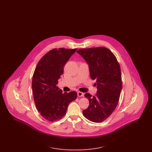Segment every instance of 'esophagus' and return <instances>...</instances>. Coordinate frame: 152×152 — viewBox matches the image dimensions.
<instances>
[{
  "instance_id": "1",
  "label": "esophagus",
  "mask_w": 152,
  "mask_h": 152,
  "mask_svg": "<svg viewBox=\"0 0 152 152\" xmlns=\"http://www.w3.org/2000/svg\"><path fill=\"white\" fill-rule=\"evenodd\" d=\"M84 93H83V92H77V96H79V97H82V96H84Z\"/></svg>"
}]
</instances>
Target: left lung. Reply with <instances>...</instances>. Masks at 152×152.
<instances>
[{
    "instance_id": "obj_1",
    "label": "left lung",
    "mask_w": 152,
    "mask_h": 152,
    "mask_svg": "<svg viewBox=\"0 0 152 152\" xmlns=\"http://www.w3.org/2000/svg\"><path fill=\"white\" fill-rule=\"evenodd\" d=\"M89 65L91 78L96 80L97 94L87 93L89 101L83 111L87 119L101 123L108 118L116 108L122 89L120 66L115 55L105 47L80 49L77 51Z\"/></svg>"
}]
</instances>
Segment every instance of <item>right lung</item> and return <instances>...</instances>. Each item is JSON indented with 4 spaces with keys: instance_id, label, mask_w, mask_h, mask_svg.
<instances>
[{
    "instance_id": "right-lung-1",
    "label": "right lung",
    "mask_w": 152,
    "mask_h": 152,
    "mask_svg": "<svg viewBox=\"0 0 152 152\" xmlns=\"http://www.w3.org/2000/svg\"><path fill=\"white\" fill-rule=\"evenodd\" d=\"M77 49H53L36 65L32 88L36 108L45 120L56 121L65 116L70 102L77 98L75 91L64 92L57 86L65 63Z\"/></svg>"
}]
</instances>
